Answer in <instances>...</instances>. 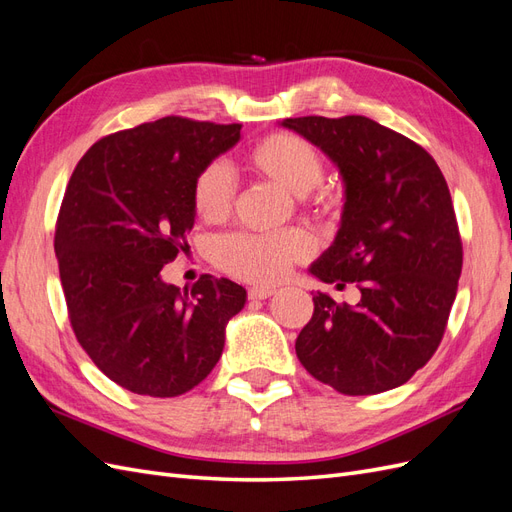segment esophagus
<instances>
[{"label":"esophagus","mask_w":512,"mask_h":512,"mask_svg":"<svg viewBox=\"0 0 512 512\" xmlns=\"http://www.w3.org/2000/svg\"><path fill=\"white\" fill-rule=\"evenodd\" d=\"M273 292H275V288H271V286H254V288L247 290V297L260 301V299H269Z\"/></svg>","instance_id":"obj_1"}]
</instances>
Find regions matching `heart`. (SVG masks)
<instances>
[{
  "label": "heart",
  "instance_id": "1",
  "mask_svg": "<svg viewBox=\"0 0 512 512\" xmlns=\"http://www.w3.org/2000/svg\"><path fill=\"white\" fill-rule=\"evenodd\" d=\"M245 164L256 175L273 181L294 196H305L322 181L324 164L320 153L305 138L288 132L269 134L247 151ZM235 177L230 168L215 160L198 170L192 183V205L200 220L222 222L235 203ZM320 205L329 203L324 192L316 194ZM312 254V239L303 230L269 232V235H237L222 237L215 245V260L220 269L239 280L271 284L282 280L292 262Z\"/></svg>",
  "mask_w": 512,
  "mask_h": 512
}]
</instances>
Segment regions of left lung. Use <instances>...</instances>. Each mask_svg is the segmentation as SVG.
Returning a JSON list of instances; mask_svg holds the SVG:
<instances>
[{
  "instance_id": "obj_1",
  "label": "left lung",
  "mask_w": 512,
  "mask_h": 512,
  "mask_svg": "<svg viewBox=\"0 0 512 512\" xmlns=\"http://www.w3.org/2000/svg\"><path fill=\"white\" fill-rule=\"evenodd\" d=\"M282 126L327 153L346 188L337 237L309 273L361 290L354 307L316 292L294 350L344 395L395 389L438 350L457 294L463 247L446 179L421 145L363 115Z\"/></svg>"
}]
</instances>
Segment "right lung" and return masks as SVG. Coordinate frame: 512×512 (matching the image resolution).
<instances>
[{
	"label": "right lung",
	"instance_id": "1",
	"mask_svg": "<svg viewBox=\"0 0 512 512\" xmlns=\"http://www.w3.org/2000/svg\"><path fill=\"white\" fill-rule=\"evenodd\" d=\"M239 138V123L162 117L100 138L68 181L55 254L72 331L136 395L177 397L203 382L245 305V288L226 277L181 290L160 273L188 250L198 170Z\"/></svg>",
	"mask_w": 512,
	"mask_h": 512
}]
</instances>
